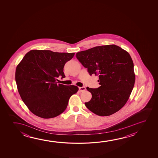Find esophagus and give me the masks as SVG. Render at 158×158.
Returning a JSON list of instances; mask_svg holds the SVG:
<instances>
[{"instance_id": "obj_1", "label": "esophagus", "mask_w": 158, "mask_h": 158, "mask_svg": "<svg viewBox=\"0 0 158 158\" xmlns=\"http://www.w3.org/2000/svg\"><path fill=\"white\" fill-rule=\"evenodd\" d=\"M86 89L85 87H79V92H80V93L84 91Z\"/></svg>"}]
</instances>
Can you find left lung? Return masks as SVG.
Listing matches in <instances>:
<instances>
[{
	"label": "left lung",
	"mask_w": 158,
	"mask_h": 158,
	"mask_svg": "<svg viewBox=\"0 0 158 158\" xmlns=\"http://www.w3.org/2000/svg\"><path fill=\"white\" fill-rule=\"evenodd\" d=\"M76 57L90 75H98V88H86L92 94L85 102L90 111L100 116L116 113L126 104L135 85L134 65L129 53L114 44L78 52Z\"/></svg>",
	"instance_id": "8db88e82"
}]
</instances>
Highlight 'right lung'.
<instances>
[{"mask_svg":"<svg viewBox=\"0 0 158 158\" xmlns=\"http://www.w3.org/2000/svg\"><path fill=\"white\" fill-rule=\"evenodd\" d=\"M74 54L31 50L18 65L15 80L19 93L37 116L51 118L60 115L67 108L70 96L77 93L78 86L56 81L60 76L65 77L63 68Z\"/></svg>","mask_w":158,"mask_h":158,"instance_id":"add662e5","label":"right lung"}]
</instances>
